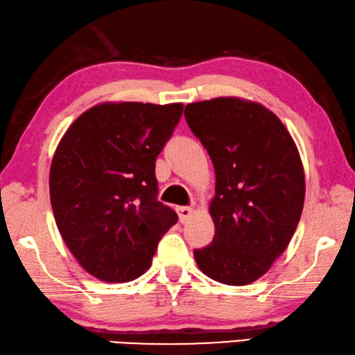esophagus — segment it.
I'll list each match as a JSON object with an SVG mask.
<instances>
[{"mask_svg":"<svg viewBox=\"0 0 355 355\" xmlns=\"http://www.w3.org/2000/svg\"><path fill=\"white\" fill-rule=\"evenodd\" d=\"M178 212V217H180V222H188L189 218L194 216V209L193 207H178L177 209Z\"/></svg>","mask_w":355,"mask_h":355,"instance_id":"esophagus-1","label":"esophagus"}]
</instances>
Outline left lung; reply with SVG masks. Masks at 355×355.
I'll use <instances>...</instances> for the list:
<instances>
[{
    "instance_id": "left-lung-1",
    "label": "left lung",
    "mask_w": 355,
    "mask_h": 355,
    "mask_svg": "<svg viewBox=\"0 0 355 355\" xmlns=\"http://www.w3.org/2000/svg\"><path fill=\"white\" fill-rule=\"evenodd\" d=\"M184 117L216 171V234L194 251L204 275L243 286L270 270L301 218L306 178L297 146L262 104L236 96L189 103Z\"/></svg>"
}]
</instances>
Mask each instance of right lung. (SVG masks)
<instances>
[{
    "instance_id": "add662e5",
    "label": "right lung",
    "mask_w": 355,
    "mask_h": 355,
    "mask_svg": "<svg viewBox=\"0 0 355 355\" xmlns=\"http://www.w3.org/2000/svg\"><path fill=\"white\" fill-rule=\"evenodd\" d=\"M183 104L101 103L66 130L49 168L59 233L89 275L125 283L151 267L157 243L178 220L157 201L156 157Z\"/></svg>"
}]
</instances>
